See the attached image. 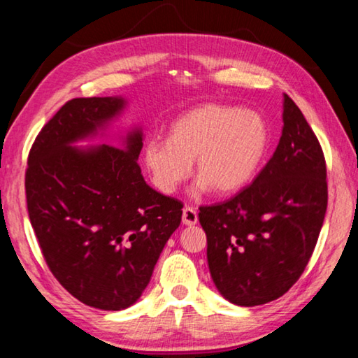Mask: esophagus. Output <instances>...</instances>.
I'll return each instance as SVG.
<instances>
[{"label": "esophagus", "instance_id": "1", "mask_svg": "<svg viewBox=\"0 0 358 358\" xmlns=\"http://www.w3.org/2000/svg\"><path fill=\"white\" fill-rule=\"evenodd\" d=\"M197 223V212L192 207L183 208V224L194 226Z\"/></svg>", "mask_w": 358, "mask_h": 358}]
</instances>
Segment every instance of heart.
<instances>
[{
	"label": "heart",
	"instance_id": "b5f03b06",
	"mask_svg": "<svg viewBox=\"0 0 358 358\" xmlns=\"http://www.w3.org/2000/svg\"><path fill=\"white\" fill-rule=\"evenodd\" d=\"M269 145V129L257 111L207 103L181 115L169 138L152 137L143 159L159 189L170 194L189 177L194 159L196 191L231 194L250 181Z\"/></svg>",
	"mask_w": 358,
	"mask_h": 358
}]
</instances>
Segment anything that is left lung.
Here are the masks:
<instances>
[{
  "mask_svg": "<svg viewBox=\"0 0 358 358\" xmlns=\"http://www.w3.org/2000/svg\"><path fill=\"white\" fill-rule=\"evenodd\" d=\"M282 119L279 145L253 183L229 201L199 208L215 287L245 308L274 301L294 285L327 212L322 146L287 94Z\"/></svg>",
  "mask_w": 358,
  "mask_h": 358,
  "instance_id": "obj_1",
  "label": "left lung"
}]
</instances>
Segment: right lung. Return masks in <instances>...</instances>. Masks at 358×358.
<instances>
[{"mask_svg":"<svg viewBox=\"0 0 358 358\" xmlns=\"http://www.w3.org/2000/svg\"><path fill=\"white\" fill-rule=\"evenodd\" d=\"M122 97L73 99L41 129L25 173L28 217L50 272L79 301L101 310L132 306L148 287L183 203L152 189L137 159L143 132L124 150L76 148L122 113Z\"/></svg>","mask_w":358,"mask_h":358,"instance_id":"add662e5","label":"right lung"}]
</instances>
